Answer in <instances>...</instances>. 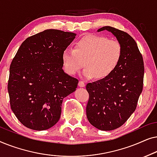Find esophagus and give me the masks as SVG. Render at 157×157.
I'll list each match as a JSON object with an SVG mask.
<instances>
[{
	"mask_svg": "<svg viewBox=\"0 0 157 157\" xmlns=\"http://www.w3.org/2000/svg\"><path fill=\"white\" fill-rule=\"evenodd\" d=\"M85 86H86V84H85V83L83 82V81H80L78 82V86L79 87H85Z\"/></svg>",
	"mask_w": 157,
	"mask_h": 157,
	"instance_id": "1",
	"label": "esophagus"
}]
</instances>
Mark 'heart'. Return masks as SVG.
I'll return each mask as SVG.
<instances>
[{
  "label": "heart",
  "instance_id": "heart-1",
  "mask_svg": "<svg viewBox=\"0 0 157 157\" xmlns=\"http://www.w3.org/2000/svg\"><path fill=\"white\" fill-rule=\"evenodd\" d=\"M122 46L119 41L106 36L87 35L76 43L75 48L68 47L63 51L62 60L66 71L76 75L83 65L86 78L103 79L112 74L121 61ZM85 63H83V61Z\"/></svg>",
  "mask_w": 157,
  "mask_h": 157
}]
</instances>
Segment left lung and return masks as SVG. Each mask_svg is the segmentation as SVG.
Listing matches in <instances>:
<instances>
[{
    "label": "left lung",
    "instance_id": "left-lung-1",
    "mask_svg": "<svg viewBox=\"0 0 157 157\" xmlns=\"http://www.w3.org/2000/svg\"><path fill=\"white\" fill-rule=\"evenodd\" d=\"M122 46L121 61L106 78L87 83L89 99L86 117L99 130L111 131L123 125L136 108L143 89L144 66L142 56L132 36L111 26H104Z\"/></svg>",
    "mask_w": 157,
    "mask_h": 157
}]
</instances>
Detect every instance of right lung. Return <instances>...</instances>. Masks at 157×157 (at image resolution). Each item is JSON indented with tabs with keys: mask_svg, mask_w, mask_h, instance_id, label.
Returning <instances> with one entry per match:
<instances>
[{
	"mask_svg": "<svg viewBox=\"0 0 157 157\" xmlns=\"http://www.w3.org/2000/svg\"><path fill=\"white\" fill-rule=\"evenodd\" d=\"M76 34L47 29L27 38L10 66L8 91L13 112L33 130H46L59 121L63 99L78 80L63 70L62 54Z\"/></svg>",
	"mask_w": 157,
	"mask_h": 157,
	"instance_id": "right-lung-1",
	"label": "right lung"
}]
</instances>
